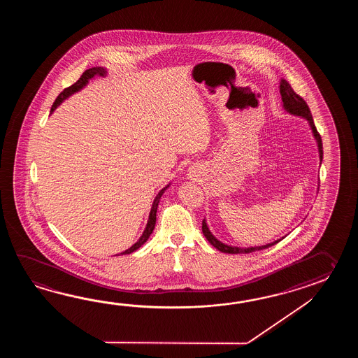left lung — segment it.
I'll return each mask as SVG.
<instances>
[{"mask_svg":"<svg viewBox=\"0 0 358 358\" xmlns=\"http://www.w3.org/2000/svg\"><path fill=\"white\" fill-rule=\"evenodd\" d=\"M280 94H282V108L288 114L303 117L308 122V125H310V128L312 130V136H313L316 143H317L320 165H321V161H322V142H321L319 131L316 130L315 122H313V119H312L311 111H310V108L307 106V103L304 102V99L301 96H298L297 93L293 91V88L290 87V84L285 79L280 80ZM202 233L206 236V239L213 244L217 251L224 252V253H231V255L261 251V250H265V248H268V247H271L274 244L279 243L282 239H284V236H282L280 239H278L275 242L264 244V245H257V247H236V245H229V244L222 243L216 236H213V233L210 231V229H208L206 219H203V221H202Z\"/></svg>","mask_w":358,"mask_h":358,"instance_id":"left-lung-1","label":"left lung"}]
</instances>
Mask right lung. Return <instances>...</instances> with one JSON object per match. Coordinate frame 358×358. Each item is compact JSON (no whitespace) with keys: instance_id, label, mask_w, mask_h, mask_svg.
<instances>
[{"instance_id":"1","label":"right lung","mask_w":358,"mask_h":358,"mask_svg":"<svg viewBox=\"0 0 358 358\" xmlns=\"http://www.w3.org/2000/svg\"><path fill=\"white\" fill-rule=\"evenodd\" d=\"M106 69L101 68V66H96V68H91L88 69V70H85L76 83L73 84V85H70L68 88H65V90L61 92L60 94L57 96V99L55 101L54 105L51 107V114L54 113L55 110H56L57 107L60 106L61 103H62L65 99H69L71 94H74L76 92L83 90L84 87H85V85L88 84V82H90L91 79H93L94 76H106ZM169 187H170V182H169L166 187H164V188L159 192V194L156 196V198L153 199L151 213H150V216H148V221H147V225H145L143 234L141 236V238H139L137 242L133 244L130 248H128L127 251L122 252V255H129L131 252L137 251L139 247H142V245L148 241V238H150V236L152 234L153 229H155V224H156V213H157V207H159V203H160L161 196L165 193V190L168 189Z\"/></svg>"}]
</instances>
